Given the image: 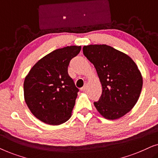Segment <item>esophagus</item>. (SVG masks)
I'll return each instance as SVG.
<instances>
[{"label":"esophagus","mask_w":158,"mask_h":158,"mask_svg":"<svg viewBox=\"0 0 158 158\" xmlns=\"http://www.w3.org/2000/svg\"><path fill=\"white\" fill-rule=\"evenodd\" d=\"M86 89H87V85H84L83 86V88H81V90H82V91H85V90H86Z\"/></svg>","instance_id":"1"}]
</instances>
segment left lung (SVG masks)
Instances as JSON below:
<instances>
[{
	"instance_id": "left-lung-1",
	"label": "left lung",
	"mask_w": 158,
	"mask_h": 158,
	"mask_svg": "<svg viewBox=\"0 0 158 158\" xmlns=\"http://www.w3.org/2000/svg\"><path fill=\"white\" fill-rule=\"evenodd\" d=\"M83 55L93 63L102 85V94L94 106L106 119L124 116L139 98L142 76L132 59L106 44L84 46Z\"/></svg>"
}]
</instances>
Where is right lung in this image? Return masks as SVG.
I'll return each instance as SVG.
<instances>
[{"label":"right lung","instance_id":"right-lung-1","mask_svg":"<svg viewBox=\"0 0 158 158\" xmlns=\"http://www.w3.org/2000/svg\"><path fill=\"white\" fill-rule=\"evenodd\" d=\"M81 49V46L55 49L39 60L26 76L25 102L41 122L60 125L71 117L79 90L69 76L68 68Z\"/></svg>","mask_w":158,"mask_h":158}]
</instances>
